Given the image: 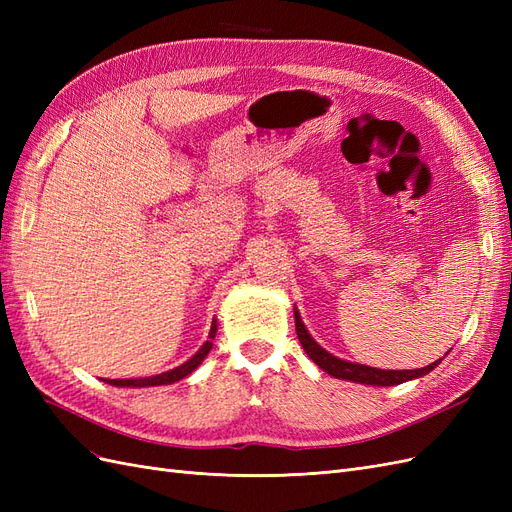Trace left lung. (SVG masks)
Here are the masks:
<instances>
[{
    "label": "left lung",
    "instance_id": "1",
    "mask_svg": "<svg viewBox=\"0 0 512 512\" xmlns=\"http://www.w3.org/2000/svg\"><path fill=\"white\" fill-rule=\"evenodd\" d=\"M294 327H297V337H299V342H301L303 350L307 352L309 359H312L322 371H327L329 376L339 378V380L371 384V386H395V384H401V382L427 376L429 371L436 369L442 361V359H438V361H433L431 365L418 367V369H378V367H369V365H361V363H350V361H344V359H337L335 354H331L329 350H324L316 342V339L309 335L297 307H294Z\"/></svg>",
    "mask_w": 512,
    "mask_h": 512
}]
</instances>
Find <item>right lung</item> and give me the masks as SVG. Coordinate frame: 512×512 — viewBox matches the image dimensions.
Masks as SVG:
<instances>
[{
	"label": "right lung",
	"instance_id": "obj_1",
	"mask_svg": "<svg viewBox=\"0 0 512 512\" xmlns=\"http://www.w3.org/2000/svg\"><path fill=\"white\" fill-rule=\"evenodd\" d=\"M215 333H218V320L211 322V331H209L207 342L198 348V352L194 356H190L188 361L181 363L175 369H168V371H162V374H158V376H147V378H119V380L104 378V382L113 384V386H128V389H143V386H162V384H173L177 380H183L185 376H190L200 363L205 361V356L213 348Z\"/></svg>",
	"mask_w": 512,
	"mask_h": 512
}]
</instances>
